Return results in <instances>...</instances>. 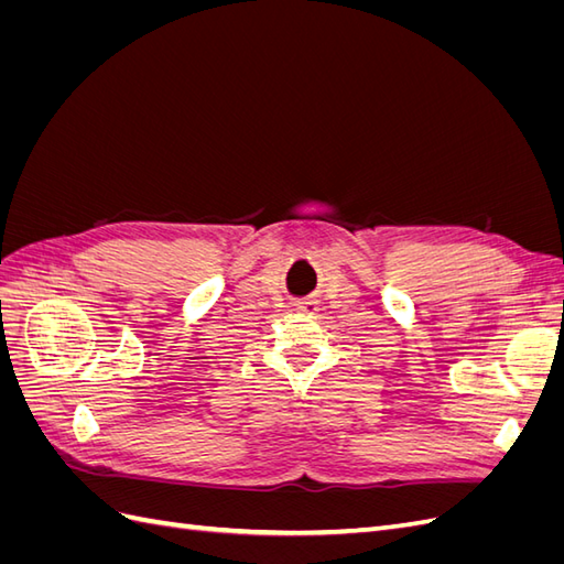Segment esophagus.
<instances>
[{"mask_svg":"<svg viewBox=\"0 0 564 564\" xmlns=\"http://www.w3.org/2000/svg\"><path fill=\"white\" fill-rule=\"evenodd\" d=\"M296 308H299V313H308V315H315V313L319 311V303H317L315 299H305V301H301V303L296 305Z\"/></svg>","mask_w":564,"mask_h":564,"instance_id":"esophagus-1","label":"esophagus"}]
</instances>
